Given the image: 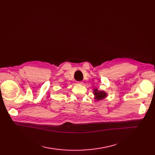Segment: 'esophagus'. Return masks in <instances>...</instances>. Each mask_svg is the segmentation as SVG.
Returning <instances> with one entry per match:
<instances>
[{"instance_id":"34e87169","label":"esophagus","mask_w":155,"mask_h":155,"mask_svg":"<svg viewBox=\"0 0 155 155\" xmlns=\"http://www.w3.org/2000/svg\"><path fill=\"white\" fill-rule=\"evenodd\" d=\"M78 84H80V85H82L83 82H78Z\"/></svg>"}]
</instances>
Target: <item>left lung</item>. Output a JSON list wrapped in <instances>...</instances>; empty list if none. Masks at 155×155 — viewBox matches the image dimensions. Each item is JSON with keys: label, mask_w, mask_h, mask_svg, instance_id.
<instances>
[{"label": "left lung", "mask_w": 155, "mask_h": 155, "mask_svg": "<svg viewBox=\"0 0 155 155\" xmlns=\"http://www.w3.org/2000/svg\"><path fill=\"white\" fill-rule=\"evenodd\" d=\"M93 93L94 95V99L97 101L103 100L105 97H107V94L106 92L103 91H99L98 88L94 89Z\"/></svg>", "instance_id": "obj_1"}]
</instances>
